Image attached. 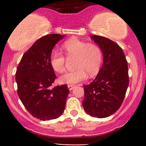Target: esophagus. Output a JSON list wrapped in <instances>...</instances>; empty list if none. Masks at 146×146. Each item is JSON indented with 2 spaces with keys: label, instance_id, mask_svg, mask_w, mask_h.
Instances as JSON below:
<instances>
[{
  "label": "esophagus",
  "instance_id": "obj_1",
  "mask_svg": "<svg viewBox=\"0 0 146 146\" xmlns=\"http://www.w3.org/2000/svg\"><path fill=\"white\" fill-rule=\"evenodd\" d=\"M68 89L70 90H72L75 88V86L73 85H68Z\"/></svg>",
  "mask_w": 146,
  "mask_h": 146
}]
</instances>
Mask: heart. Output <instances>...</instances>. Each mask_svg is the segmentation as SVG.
<instances>
[{
	"label": "heart",
	"instance_id": "obj_1",
	"mask_svg": "<svg viewBox=\"0 0 146 146\" xmlns=\"http://www.w3.org/2000/svg\"><path fill=\"white\" fill-rule=\"evenodd\" d=\"M68 58H76L73 71L66 72L58 78L61 84L74 85L82 81L88 75L92 78L96 76L100 69L103 59L101 48L95 43H88L77 38H72L62 46ZM66 58L58 51H52L50 55V65L54 71L61 73L65 70Z\"/></svg>",
	"mask_w": 146,
	"mask_h": 146
}]
</instances>
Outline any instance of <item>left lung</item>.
I'll list each match as a JSON object with an SVG mask.
<instances>
[{
	"label": "left lung",
	"mask_w": 146,
	"mask_h": 146,
	"mask_svg": "<svg viewBox=\"0 0 146 146\" xmlns=\"http://www.w3.org/2000/svg\"><path fill=\"white\" fill-rule=\"evenodd\" d=\"M90 37L101 48L104 58L95 80L83 85L82 106L92 117L105 118L115 113L124 100L129 82L128 63L116 42L98 35Z\"/></svg>",
	"instance_id": "8db88e82"
}]
</instances>
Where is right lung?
Listing matches in <instances>:
<instances>
[{
  "mask_svg": "<svg viewBox=\"0 0 146 146\" xmlns=\"http://www.w3.org/2000/svg\"><path fill=\"white\" fill-rule=\"evenodd\" d=\"M64 35L51 34L36 40L23 54L17 68V95L28 112L42 121L55 119L64 112L69 90L67 85L50 87L56 78L50 55Z\"/></svg>",
  "mask_w": 146,
  "mask_h": 146,
  "instance_id": "add662e5",
  "label": "right lung"
}]
</instances>
